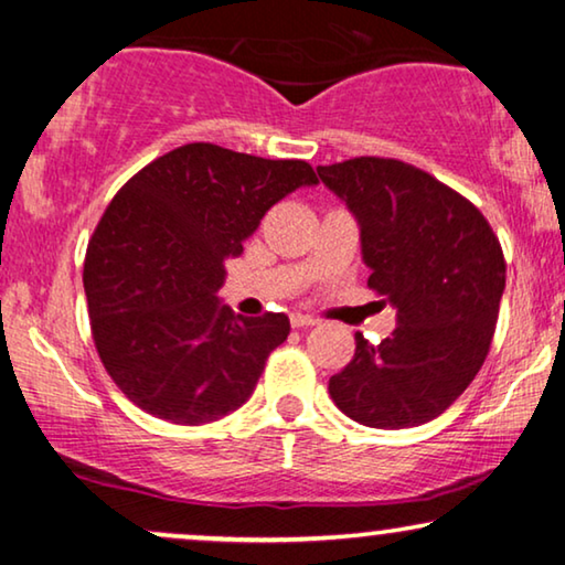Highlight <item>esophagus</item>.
I'll return each mask as SVG.
<instances>
[{"mask_svg": "<svg viewBox=\"0 0 565 565\" xmlns=\"http://www.w3.org/2000/svg\"><path fill=\"white\" fill-rule=\"evenodd\" d=\"M313 316H303V313H290V327L292 329H308V327H316Z\"/></svg>", "mask_w": 565, "mask_h": 565, "instance_id": "esophagus-1", "label": "esophagus"}]
</instances>
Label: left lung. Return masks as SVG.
Returning a JSON list of instances; mask_svg holds the SVG:
<instances>
[{
    "mask_svg": "<svg viewBox=\"0 0 565 565\" xmlns=\"http://www.w3.org/2000/svg\"><path fill=\"white\" fill-rule=\"evenodd\" d=\"M316 172L360 223L367 288L398 311L381 344L354 334L331 398L365 427H419L468 388L489 354L504 252L468 198L406 161L358 157Z\"/></svg>",
    "mask_w": 565,
    "mask_h": 565,
    "instance_id": "obj_1",
    "label": "left lung"
}]
</instances>
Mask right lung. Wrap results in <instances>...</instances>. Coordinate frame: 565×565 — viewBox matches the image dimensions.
<instances>
[{"label":"right lung","mask_w":565,"mask_h":565,"mask_svg":"<svg viewBox=\"0 0 565 565\" xmlns=\"http://www.w3.org/2000/svg\"><path fill=\"white\" fill-rule=\"evenodd\" d=\"M316 182L308 161L184 143L122 184L89 238L84 292L97 354L126 398L198 427L252 396L290 321L221 306L223 265L277 200Z\"/></svg>","instance_id":"add662e5"}]
</instances>
